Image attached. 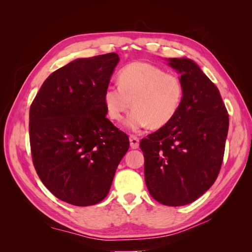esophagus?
Wrapping results in <instances>:
<instances>
[{
  "mask_svg": "<svg viewBox=\"0 0 252 252\" xmlns=\"http://www.w3.org/2000/svg\"><path fill=\"white\" fill-rule=\"evenodd\" d=\"M129 141H130V147L132 149H136V148L139 147L140 141H139V138H136L135 135H130V136H129Z\"/></svg>",
  "mask_w": 252,
  "mask_h": 252,
  "instance_id": "obj_1",
  "label": "esophagus"
}]
</instances>
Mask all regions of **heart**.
<instances>
[{"instance_id": "1", "label": "heart", "mask_w": 252, "mask_h": 252, "mask_svg": "<svg viewBox=\"0 0 252 252\" xmlns=\"http://www.w3.org/2000/svg\"><path fill=\"white\" fill-rule=\"evenodd\" d=\"M119 84L105 88L103 101L108 117L120 122L124 114L134 108L125 120L131 131H140L149 125L161 128L177 116L184 96V86L174 73L155 65L134 62L122 68Z\"/></svg>"}]
</instances>
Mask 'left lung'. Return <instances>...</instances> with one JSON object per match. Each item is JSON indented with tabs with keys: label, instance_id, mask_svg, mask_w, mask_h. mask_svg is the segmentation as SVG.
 I'll use <instances>...</instances> for the list:
<instances>
[{
	"label": "left lung",
	"instance_id": "obj_1",
	"mask_svg": "<svg viewBox=\"0 0 252 252\" xmlns=\"http://www.w3.org/2000/svg\"><path fill=\"white\" fill-rule=\"evenodd\" d=\"M167 61L181 74L184 96L177 116L143 139L140 147L150 195L163 205L183 206L199 199L217 180L229 118L218 87L192 60Z\"/></svg>",
	"mask_w": 252,
	"mask_h": 252
}]
</instances>
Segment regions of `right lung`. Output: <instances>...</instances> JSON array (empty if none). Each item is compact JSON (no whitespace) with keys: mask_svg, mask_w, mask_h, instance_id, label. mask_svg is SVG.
I'll use <instances>...</instances> for the list:
<instances>
[{"mask_svg":"<svg viewBox=\"0 0 252 252\" xmlns=\"http://www.w3.org/2000/svg\"><path fill=\"white\" fill-rule=\"evenodd\" d=\"M117 53L74 60L45 80L29 110L34 168L61 201L90 206L107 196L129 139L103 101Z\"/></svg>","mask_w":252,"mask_h":252,"instance_id":"add662e5","label":"right lung"}]
</instances>
